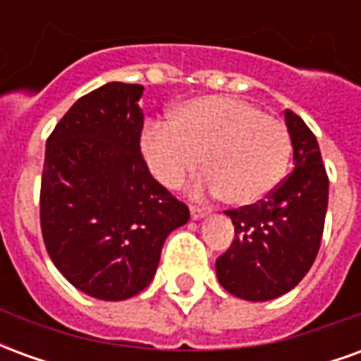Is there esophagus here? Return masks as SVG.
Segmentation results:
<instances>
[{
	"instance_id": "34e87169",
	"label": "esophagus",
	"mask_w": 361,
	"mask_h": 361,
	"mask_svg": "<svg viewBox=\"0 0 361 361\" xmlns=\"http://www.w3.org/2000/svg\"><path fill=\"white\" fill-rule=\"evenodd\" d=\"M189 212H191V219H195V220H199V219H203V216H207V214H209V209H207V207H199V204H191V207H189Z\"/></svg>"
}]
</instances>
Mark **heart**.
I'll use <instances>...</instances> for the list:
<instances>
[{"label": "heart", "mask_w": 361, "mask_h": 361, "mask_svg": "<svg viewBox=\"0 0 361 361\" xmlns=\"http://www.w3.org/2000/svg\"><path fill=\"white\" fill-rule=\"evenodd\" d=\"M142 157L160 183L178 188L201 164L197 189L235 207L263 201L284 180L292 152L288 127L255 104L234 96H199L150 121L141 135Z\"/></svg>", "instance_id": "obj_1"}]
</instances>
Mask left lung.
<instances>
[{
    "label": "left lung",
    "mask_w": 361,
    "mask_h": 361,
    "mask_svg": "<svg viewBox=\"0 0 361 361\" xmlns=\"http://www.w3.org/2000/svg\"><path fill=\"white\" fill-rule=\"evenodd\" d=\"M284 118L295 168L263 201L224 211L235 235L216 259L219 282L250 302L290 292L313 265L325 228L329 176L317 139L298 114L286 110Z\"/></svg>",
    "instance_id": "obj_1"
}]
</instances>
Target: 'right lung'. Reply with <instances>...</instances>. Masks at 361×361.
I'll list each match as a JSON object with an SVG mask.
<instances>
[{"label": "right lung", "instance_id": "add662e5", "mask_svg": "<svg viewBox=\"0 0 361 361\" xmlns=\"http://www.w3.org/2000/svg\"><path fill=\"white\" fill-rule=\"evenodd\" d=\"M142 90L108 82L81 96L46 141L44 245L75 288L108 302L149 286L168 234L189 220L141 154Z\"/></svg>", "mask_w": 361, "mask_h": 361}]
</instances>
